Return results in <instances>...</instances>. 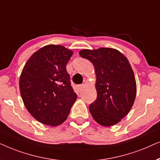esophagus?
I'll return each instance as SVG.
<instances>
[{
	"label": "esophagus",
	"mask_w": 160,
	"mask_h": 160,
	"mask_svg": "<svg viewBox=\"0 0 160 160\" xmlns=\"http://www.w3.org/2000/svg\"><path fill=\"white\" fill-rule=\"evenodd\" d=\"M84 87V84H81V85H78V88L79 90H81V89Z\"/></svg>",
	"instance_id": "obj_1"
}]
</instances>
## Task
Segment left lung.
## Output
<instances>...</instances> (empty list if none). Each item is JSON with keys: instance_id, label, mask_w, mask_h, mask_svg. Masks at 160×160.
I'll return each instance as SVG.
<instances>
[{"instance_id": "1", "label": "left lung", "mask_w": 160, "mask_h": 160, "mask_svg": "<svg viewBox=\"0 0 160 160\" xmlns=\"http://www.w3.org/2000/svg\"><path fill=\"white\" fill-rule=\"evenodd\" d=\"M95 69L97 98L89 106L96 122L116 124L130 111L136 97V81L128 59L116 49L101 48L79 52Z\"/></svg>"}]
</instances>
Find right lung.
Masks as SVG:
<instances>
[{"instance_id": "right-lung-1", "label": "right lung", "mask_w": 160, "mask_h": 160, "mask_svg": "<svg viewBox=\"0 0 160 160\" xmlns=\"http://www.w3.org/2000/svg\"><path fill=\"white\" fill-rule=\"evenodd\" d=\"M73 52L62 45L40 48L27 61L20 77V91L30 114L42 123L64 122L78 96L67 71Z\"/></svg>"}]
</instances>
